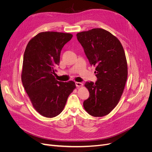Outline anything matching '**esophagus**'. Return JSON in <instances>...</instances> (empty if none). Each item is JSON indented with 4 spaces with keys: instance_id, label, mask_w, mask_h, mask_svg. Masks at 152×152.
Listing matches in <instances>:
<instances>
[{
    "instance_id": "34e87169",
    "label": "esophagus",
    "mask_w": 152,
    "mask_h": 152,
    "mask_svg": "<svg viewBox=\"0 0 152 152\" xmlns=\"http://www.w3.org/2000/svg\"><path fill=\"white\" fill-rule=\"evenodd\" d=\"M75 84H76V87H82V86H83V84L82 83L76 82V83H75Z\"/></svg>"
}]
</instances>
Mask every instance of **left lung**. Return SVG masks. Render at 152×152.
Returning a JSON list of instances; mask_svg holds the SVG:
<instances>
[{
    "label": "left lung",
    "mask_w": 152,
    "mask_h": 152,
    "mask_svg": "<svg viewBox=\"0 0 152 152\" xmlns=\"http://www.w3.org/2000/svg\"><path fill=\"white\" fill-rule=\"evenodd\" d=\"M91 65L96 67L95 83L86 82L89 97L83 106L91 116L109 114L117 105L127 77V65L123 47L118 39L102 28L76 34Z\"/></svg>",
    "instance_id": "obj_1"
}]
</instances>
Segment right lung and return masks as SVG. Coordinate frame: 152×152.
<instances>
[{
	"label": "right lung",
	"mask_w": 152,
	"mask_h": 152,
	"mask_svg": "<svg viewBox=\"0 0 152 152\" xmlns=\"http://www.w3.org/2000/svg\"><path fill=\"white\" fill-rule=\"evenodd\" d=\"M72 37L69 33L42 32L30 40L24 53L22 83L33 107L44 117L58 115L76 88L75 82L55 77L61 50Z\"/></svg>",
	"instance_id": "right-lung-1"
}]
</instances>
